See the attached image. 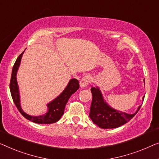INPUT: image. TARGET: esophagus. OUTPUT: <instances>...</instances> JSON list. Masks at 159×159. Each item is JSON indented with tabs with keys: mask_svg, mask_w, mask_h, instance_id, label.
Returning <instances> with one entry per match:
<instances>
[{
	"mask_svg": "<svg viewBox=\"0 0 159 159\" xmlns=\"http://www.w3.org/2000/svg\"><path fill=\"white\" fill-rule=\"evenodd\" d=\"M92 80V77L91 75H87L83 77V79L80 81V86L81 88H86L91 84Z\"/></svg>",
	"mask_w": 159,
	"mask_h": 159,
	"instance_id": "34e87169",
	"label": "esophagus"
}]
</instances>
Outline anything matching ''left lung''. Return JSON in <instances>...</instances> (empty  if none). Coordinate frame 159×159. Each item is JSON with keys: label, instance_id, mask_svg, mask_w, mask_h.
<instances>
[{"label": "left lung", "instance_id": "obj_1", "mask_svg": "<svg viewBox=\"0 0 159 159\" xmlns=\"http://www.w3.org/2000/svg\"><path fill=\"white\" fill-rule=\"evenodd\" d=\"M91 91L92 102L89 117L95 124L101 129H115L126 124L138 113L141 106H139L136 112L132 114L122 112L111 107L106 102L98 87H92Z\"/></svg>", "mask_w": 159, "mask_h": 159}]
</instances>
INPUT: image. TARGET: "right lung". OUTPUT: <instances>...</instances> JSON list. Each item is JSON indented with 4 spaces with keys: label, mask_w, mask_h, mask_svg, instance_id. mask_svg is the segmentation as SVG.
Segmentation results:
<instances>
[{
    "label": "right lung",
    "mask_w": 159,
    "mask_h": 159,
    "mask_svg": "<svg viewBox=\"0 0 159 159\" xmlns=\"http://www.w3.org/2000/svg\"><path fill=\"white\" fill-rule=\"evenodd\" d=\"M24 51L18 57L17 60L16 61L15 64L13 67L11 73V79L10 82V91L11 93L12 98L13 102L17 107L21 114L26 119L30 121L39 124H53L58 121L62 116L64 113L65 106L67 103L68 99L71 96V95L75 93L79 89V82L75 79H70L68 82L67 86L63 90V91L58 96H57L55 99L47 104L48 111L42 116H30L27 114L26 113L23 111L20 106V93H19L18 85L17 82V72L19 66L20 64V61L22 58V56Z\"/></svg>",
    "instance_id": "obj_1"
}]
</instances>
